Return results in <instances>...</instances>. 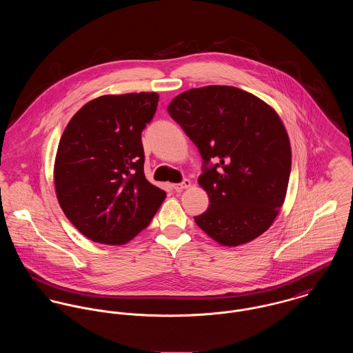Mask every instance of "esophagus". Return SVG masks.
<instances>
[{
	"label": "esophagus",
	"mask_w": 353,
	"mask_h": 353,
	"mask_svg": "<svg viewBox=\"0 0 353 353\" xmlns=\"http://www.w3.org/2000/svg\"><path fill=\"white\" fill-rule=\"evenodd\" d=\"M192 186V182L189 181V179H183L181 183H176V185H174V189L176 190V192H181V190H183V189H188V188H190Z\"/></svg>",
	"instance_id": "obj_1"
}]
</instances>
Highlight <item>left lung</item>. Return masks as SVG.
I'll use <instances>...</instances> for the list:
<instances>
[{"instance_id": "left-lung-1", "label": "left lung", "mask_w": 353, "mask_h": 353, "mask_svg": "<svg viewBox=\"0 0 353 353\" xmlns=\"http://www.w3.org/2000/svg\"><path fill=\"white\" fill-rule=\"evenodd\" d=\"M202 157L199 183L208 193L197 225L224 246L263 234L287 194L291 145L287 130L265 101L235 87L189 90L167 107Z\"/></svg>"}]
</instances>
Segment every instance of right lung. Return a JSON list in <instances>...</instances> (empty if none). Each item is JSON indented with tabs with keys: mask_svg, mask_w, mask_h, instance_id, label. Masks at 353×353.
Here are the masks:
<instances>
[{
	"mask_svg": "<svg viewBox=\"0 0 353 353\" xmlns=\"http://www.w3.org/2000/svg\"><path fill=\"white\" fill-rule=\"evenodd\" d=\"M156 92L104 95L83 105L58 145L54 183L69 221L87 238L122 245L147 228L165 193L144 175L141 133Z\"/></svg>",
	"mask_w": 353,
	"mask_h": 353,
	"instance_id": "obj_1",
	"label": "right lung"
}]
</instances>
